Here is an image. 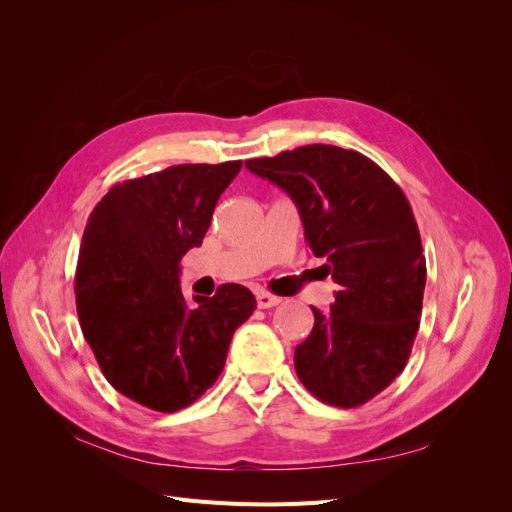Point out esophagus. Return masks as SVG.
Instances as JSON below:
<instances>
[{
  "instance_id": "34e87169",
  "label": "esophagus",
  "mask_w": 512,
  "mask_h": 512,
  "mask_svg": "<svg viewBox=\"0 0 512 512\" xmlns=\"http://www.w3.org/2000/svg\"><path fill=\"white\" fill-rule=\"evenodd\" d=\"M256 301H258V307H260V309H269V307L280 305L282 299L275 297V294H271V292L260 290V292H256Z\"/></svg>"
}]
</instances>
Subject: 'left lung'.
<instances>
[{
  "label": "left lung",
  "instance_id": "1",
  "mask_svg": "<svg viewBox=\"0 0 512 512\" xmlns=\"http://www.w3.org/2000/svg\"><path fill=\"white\" fill-rule=\"evenodd\" d=\"M245 166L294 200L309 250L342 286L329 312L312 307L297 376L324 404L363 406L404 371L423 309L427 265L408 198L376 162L333 145Z\"/></svg>",
  "mask_w": 512,
  "mask_h": 512
}]
</instances>
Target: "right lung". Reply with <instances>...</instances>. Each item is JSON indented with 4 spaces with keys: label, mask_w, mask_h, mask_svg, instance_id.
Segmentation results:
<instances>
[{
    "label": "right lung",
    "mask_w": 512,
    "mask_h": 512,
    "mask_svg": "<svg viewBox=\"0 0 512 512\" xmlns=\"http://www.w3.org/2000/svg\"><path fill=\"white\" fill-rule=\"evenodd\" d=\"M241 164H179L115 183L87 220L74 284L81 329L104 378L145 408L177 412L211 389L256 307L239 284L194 303L179 284L181 258L203 243Z\"/></svg>",
    "instance_id": "right-lung-1"
}]
</instances>
